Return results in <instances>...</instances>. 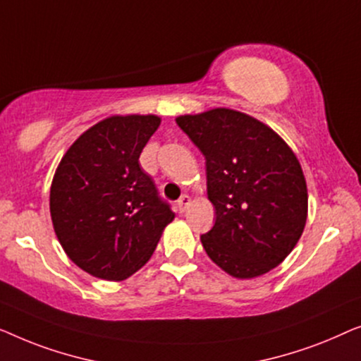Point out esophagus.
Masks as SVG:
<instances>
[{
  "label": "esophagus",
  "mask_w": 361,
  "mask_h": 361,
  "mask_svg": "<svg viewBox=\"0 0 361 361\" xmlns=\"http://www.w3.org/2000/svg\"><path fill=\"white\" fill-rule=\"evenodd\" d=\"M190 204H191V197L188 196V195H185V196L180 197L178 202H176V207H178L180 212H185L188 207H190Z\"/></svg>",
  "instance_id": "34e87169"
}]
</instances>
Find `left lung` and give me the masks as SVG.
Listing matches in <instances>:
<instances>
[{
    "label": "left lung",
    "mask_w": 361,
    "mask_h": 361,
    "mask_svg": "<svg viewBox=\"0 0 361 361\" xmlns=\"http://www.w3.org/2000/svg\"><path fill=\"white\" fill-rule=\"evenodd\" d=\"M206 157L207 200L216 209L201 235L227 275L250 280L283 263L307 221V186L291 147L270 126L229 108L175 119Z\"/></svg>",
    "instance_id": "obj_1"
}]
</instances>
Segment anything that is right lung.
<instances>
[{
  "instance_id": "right-lung-1",
  "label": "right lung",
  "mask_w": 361,
  "mask_h": 361,
  "mask_svg": "<svg viewBox=\"0 0 361 361\" xmlns=\"http://www.w3.org/2000/svg\"><path fill=\"white\" fill-rule=\"evenodd\" d=\"M160 123L155 114L109 116L86 129L55 170L49 201L55 235L91 276L123 281L134 275L175 219L139 165Z\"/></svg>"
}]
</instances>
